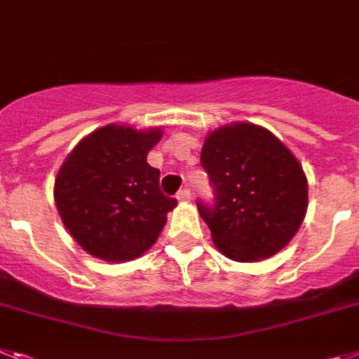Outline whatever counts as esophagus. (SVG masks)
I'll use <instances>...</instances> for the list:
<instances>
[{
  "label": "esophagus",
  "mask_w": 359,
  "mask_h": 359,
  "mask_svg": "<svg viewBox=\"0 0 359 359\" xmlns=\"http://www.w3.org/2000/svg\"><path fill=\"white\" fill-rule=\"evenodd\" d=\"M189 198H191V191H189L188 188L180 189V191L177 193V201L179 202H188Z\"/></svg>",
  "instance_id": "34e87169"
}]
</instances>
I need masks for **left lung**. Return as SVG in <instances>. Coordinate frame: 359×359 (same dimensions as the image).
Here are the masks:
<instances>
[{
  "mask_svg": "<svg viewBox=\"0 0 359 359\" xmlns=\"http://www.w3.org/2000/svg\"><path fill=\"white\" fill-rule=\"evenodd\" d=\"M201 162L215 205L197 208L224 257L260 262L291 242L307 213V177L278 137L253 123L224 124L205 137Z\"/></svg>",
  "mask_w": 359,
  "mask_h": 359,
  "instance_id": "1",
  "label": "left lung"
}]
</instances>
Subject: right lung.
Segmentation results:
<instances>
[{"instance_id":"1","label":"right lung","mask_w":359,"mask_h":359,"mask_svg":"<svg viewBox=\"0 0 359 359\" xmlns=\"http://www.w3.org/2000/svg\"><path fill=\"white\" fill-rule=\"evenodd\" d=\"M161 128L106 124L81 139L59 168L54 201L65 227L86 253L104 262L139 258L157 242L175 198L158 188L148 151Z\"/></svg>"}]
</instances>
